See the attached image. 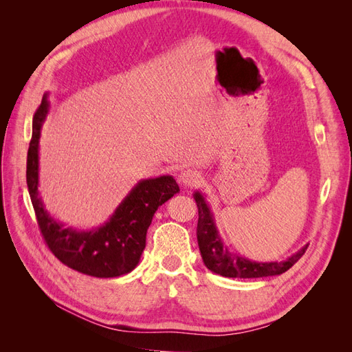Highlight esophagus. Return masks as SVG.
Instances as JSON below:
<instances>
[{
	"label": "esophagus",
	"instance_id": "1",
	"mask_svg": "<svg viewBox=\"0 0 352 352\" xmlns=\"http://www.w3.org/2000/svg\"><path fill=\"white\" fill-rule=\"evenodd\" d=\"M201 180H202V177H201L199 172H197V170H194V168L184 170V172L179 176V182L185 186H197V185H199Z\"/></svg>",
	"mask_w": 352,
	"mask_h": 352
}]
</instances>
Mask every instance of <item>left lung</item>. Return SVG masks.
Segmentation results:
<instances>
[{
  "mask_svg": "<svg viewBox=\"0 0 352 352\" xmlns=\"http://www.w3.org/2000/svg\"><path fill=\"white\" fill-rule=\"evenodd\" d=\"M198 207V226H197V239L202 261L206 267L225 278H267V276L282 274L289 270L292 265L300 260L307 251L308 245L295 252L292 257L285 261H272V263H257L251 261L238 254H232L223 245L221 238L216 228L214 219L210 211V207L206 202L204 197L199 192L194 194Z\"/></svg>",
  "mask_w": 352,
  "mask_h": 352,
  "instance_id": "left-lung-1",
  "label": "left lung"
}]
</instances>
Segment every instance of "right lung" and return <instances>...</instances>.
I'll return each instance as SVG.
<instances>
[{"label": "right lung", "mask_w": 352, "mask_h": 352, "mask_svg": "<svg viewBox=\"0 0 352 352\" xmlns=\"http://www.w3.org/2000/svg\"><path fill=\"white\" fill-rule=\"evenodd\" d=\"M50 104L47 95L35 111L32 140L28 150L26 182L38 226L50 251L67 267L94 278H117L132 272L145 248L146 230L154 212L179 192L172 176H160L138 182L105 225L94 230L65 228L52 219L38 192L39 136Z\"/></svg>", "instance_id": "right-lung-1"}]
</instances>
